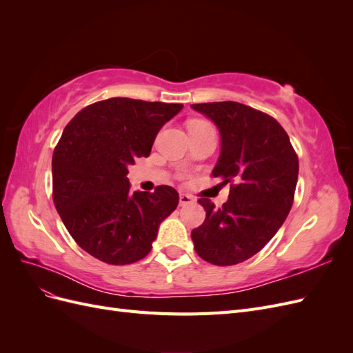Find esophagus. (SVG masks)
Returning <instances> with one entry per match:
<instances>
[{
	"instance_id": "esophagus-1",
	"label": "esophagus",
	"mask_w": 353,
	"mask_h": 353,
	"mask_svg": "<svg viewBox=\"0 0 353 353\" xmlns=\"http://www.w3.org/2000/svg\"><path fill=\"white\" fill-rule=\"evenodd\" d=\"M190 203H194V197L190 194H179V206H185L190 205Z\"/></svg>"
}]
</instances>
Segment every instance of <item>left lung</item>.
Instances as JSON below:
<instances>
[{
	"label": "left lung",
	"mask_w": 353,
	"mask_h": 353,
	"mask_svg": "<svg viewBox=\"0 0 353 353\" xmlns=\"http://www.w3.org/2000/svg\"><path fill=\"white\" fill-rule=\"evenodd\" d=\"M216 125L221 153L212 175L231 184L216 209L199 199L206 219L191 232L201 259L228 266L248 261L281 228L292 209L299 159L283 126L270 114L237 101L191 104Z\"/></svg>",
	"instance_id": "8db88e82"
}]
</instances>
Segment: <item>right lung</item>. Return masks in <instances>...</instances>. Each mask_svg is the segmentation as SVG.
Wrapping results in <instances>:
<instances>
[{
	"label": "right lung",
	"instance_id": "right-lung-1",
	"mask_svg": "<svg viewBox=\"0 0 353 353\" xmlns=\"http://www.w3.org/2000/svg\"><path fill=\"white\" fill-rule=\"evenodd\" d=\"M183 104L123 97L97 101L66 125L52 153V200L79 248L110 265L150 253L159 225L179 201L176 190H130L128 166L148 157L154 138Z\"/></svg>",
	"mask_w": 353,
	"mask_h": 353
}]
</instances>
